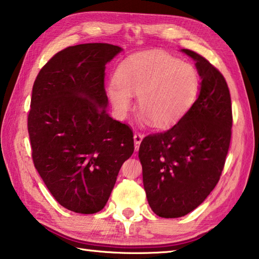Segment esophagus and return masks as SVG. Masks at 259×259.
I'll return each mask as SVG.
<instances>
[{"mask_svg": "<svg viewBox=\"0 0 259 259\" xmlns=\"http://www.w3.org/2000/svg\"><path fill=\"white\" fill-rule=\"evenodd\" d=\"M134 140H135V150L138 151L140 143H142V140H143V135L138 134V133L135 134L134 135Z\"/></svg>", "mask_w": 259, "mask_h": 259, "instance_id": "esophagus-1", "label": "esophagus"}]
</instances>
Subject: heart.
Wrapping results in <instances>:
<instances>
[{"mask_svg":"<svg viewBox=\"0 0 259 259\" xmlns=\"http://www.w3.org/2000/svg\"><path fill=\"white\" fill-rule=\"evenodd\" d=\"M107 93L114 108L125 115L133 96H138L140 113L152 125L165 128L182 119L198 96L199 77L187 63L161 52L126 58L115 73Z\"/></svg>","mask_w":259,"mask_h":259,"instance_id":"heart-1","label":"heart"}]
</instances>
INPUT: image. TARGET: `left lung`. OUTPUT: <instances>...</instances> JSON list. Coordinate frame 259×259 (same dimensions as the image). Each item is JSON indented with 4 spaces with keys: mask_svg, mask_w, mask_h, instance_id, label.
<instances>
[{
    "mask_svg": "<svg viewBox=\"0 0 259 259\" xmlns=\"http://www.w3.org/2000/svg\"><path fill=\"white\" fill-rule=\"evenodd\" d=\"M200 95L177 124L143 139L138 156L148 204L157 216H185L207 199L224 169L232 135V103L225 77L196 52Z\"/></svg>",
    "mask_w": 259,
    "mask_h": 259,
    "instance_id": "obj_1",
    "label": "left lung"
}]
</instances>
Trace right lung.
Masks as SVG:
<instances>
[{
    "mask_svg": "<svg viewBox=\"0 0 259 259\" xmlns=\"http://www.w3.org/2000/svg\"><path fill=\"white\" fill-rule=\"evenodd\" d=\"M121 50L108 43L68 47L34 82L27 117L34 166L57 202L74 212L106 205L135 150L130 126L106 111L105 68Z\"/></svg>",
    "mask_w": 259,
    "mask_h": 259,
    "instance_id": "obj_1",
    "label": "right lung"
}]
</instances>
